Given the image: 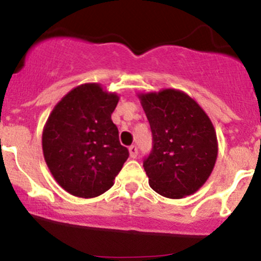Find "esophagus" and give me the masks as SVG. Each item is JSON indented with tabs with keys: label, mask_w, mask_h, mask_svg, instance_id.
Listing matches in <instances>:
<instances>
[{
	"label": "esophagus",
	"mask_w": 261,
	"mask_h": 261,
	"mask_svg": "<svg viewBox=\"0 0 261 261\" xmlns=\"http://www.w3.org/2000/svg\"><path fill=\"white\" fill-rule=\"evenodd\" d=\"M128 151H130V156L133 158V159H135V158L138 156L139 150H138V147H136L135 145H131L130 147H128Z\"/></svg>",
	"instance_id": "34e87169"
}]
</instances>
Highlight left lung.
<instances>
[{
    "label": "left lung",
    "instance_id": "8db88e82",
    "mask_svg": "<svg viewBox=\"0 0 261 261\" xmlns=\"http://www.w3.org/2000/svg\"><path fill=\"white\" fill-rule=\"evenodd\" d=\"M138 97L152 134V150L144 160L150 187L172 199L193 194L208 179L217 159L212 121L179 89L165 88Z\"/></svg>",
    "mask_w": 261,
    "mask_h": 261
}]
</instances>
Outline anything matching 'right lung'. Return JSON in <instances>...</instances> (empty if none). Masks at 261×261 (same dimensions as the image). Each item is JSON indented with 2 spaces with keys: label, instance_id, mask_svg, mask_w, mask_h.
<instances>
[{
  "label": "right lung",
  "instance_id": "obj_1",
  "mask_svg": "<svg viewBox=\"0 0 261 261\" xmlns=\"http://www.w3.org/2000/svg\"><path fill=\"white\" fill-rule=\"evenodd\" d=\"M120 97L98 83L68 92L43 130L44 159L57 183L72 196L93 198L114 186L128 158L112 122Z\"/></svg>",
  "mask_w": 261,
  "mask_h": 261
}]
</instances>
